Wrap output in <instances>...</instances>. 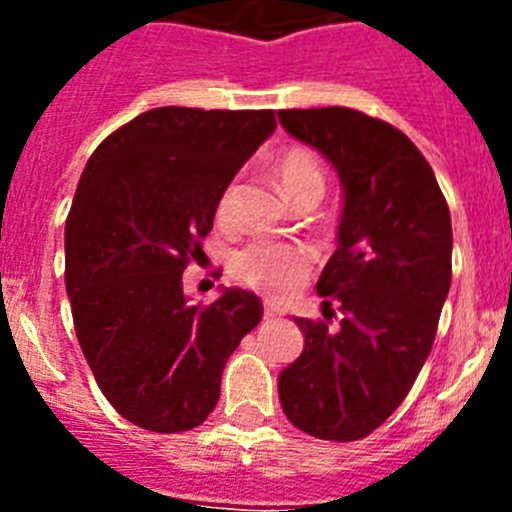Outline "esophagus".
<instances>
[{
  "label": "esophagus",
  "instance_id": "esophagus-1",
  "mask_svg": "<svg viewBox=\"0 0 512 512\" xmlns=\"http://www.w3.org/2000/svg\"><path fill=\"white\" fill-rule=\"evenodd\" d=\"M277 315H279L277 307H269V305L264 307V318H266V320H269V318H277Z\"/></svg>",
  "mask_w": 512,
  "mask_h": 512
}]
</instances>
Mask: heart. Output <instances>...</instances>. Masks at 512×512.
Listing matches in <instances>:
<instances>
[{"mask_svg": "<svg viewBox=\"0 0 512 512\" xmlns=\"http://www.w3.org/2000/svg\"><path fill=\"white\" fill-rule=\"evenodd\" d=\"M277 182L287 200L295 202L312 197L320 200L325 192V169L318 153L307 148H289L277 161ZM238 197V184L228 182L217 197V220L230 223ZM312 269V251L302 243L256 241L235 251L230 271L246 287L266 297H287Z\"/></svg>", "mask_w": 512, "mask_h": 512, "instance_id": "1", "label": "heart"}]
</instances>
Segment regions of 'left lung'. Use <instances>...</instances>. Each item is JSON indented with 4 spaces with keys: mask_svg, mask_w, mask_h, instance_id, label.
<instances>
[{
    "mask_svg": "<svg viewBox=\"0 0 512 512\" xmlns=\"http://www.w3.org/2000/svg\"><path fill=\"white\" fill-rule=\"evenodd\" d=\"M279 122L336 166L346 192L338 248L318 279L325 320L295 318L305 348L279 374V400L300 431L359 441L400 408L431 354L451 287L449 205L390 122L351 107L282 110Z\"/></svg>",
    "mask_w": 512,
    "mask_h": 512,
    "instance_id": "1",
    "label": "left lung"
}]
</instances>
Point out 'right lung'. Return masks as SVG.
<instances>
[{
	"label": "right lung",
	"mask_w": 512,
	"mask_h": 512,
	"mask_svg": "<svg viewBox=\"0 0 512 512\" xmlns=\"http://www.w3.org/2000/svg\"><path fill=\"white\" fill-rule=\"evenodd\" d=\"M274 128V110L156 107L107 135L81 174L66 220L76 338L102 395L138 428L205 423L225 361L264 315L235 287L192 305L182 274L223 187Z\"/></svg>",
	"instance_id": "obj_1"
}]
</instances>
